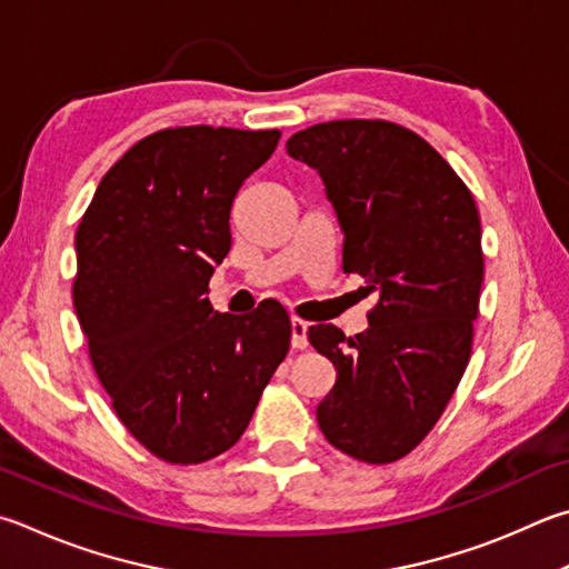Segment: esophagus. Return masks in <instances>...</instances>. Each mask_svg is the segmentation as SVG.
<instances>
[{
  "label": "esophagus",
  "instance_id": "esophagus-1",
  "mask_svg": "<svg viewBox=\"0 0 569 569\" xmlns=\"http://www.w3.org/2000/svg\"><path fill=\"white\" fill-rule=\"evenodd\" d=\"M291 346L298 350L308 348V323L301 318H291Z\"/></svg>",
  "mask_w": 569,
  "mask_h": 569
}]
</instances>
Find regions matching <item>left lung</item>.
<instances>
[{"label": "left lung", "mask_w": 569, "mask_h": 569, "mask_svg": "<svg viewBox=\"0 0 569 569\" xmlns=\"http://www.w3.org/2000/svg\"><path fill=\"white\" fill-rule=\"evenodd\" d=\"M286 149L326 183L343 229V273L378 291L366 333L308 328L338 370L318 426L350 458L396 462L440 420L468 368L485 273L478 206L450 163L400 123H316Z\"/></svg>", "instance_id": "obj_1"}]
</instances>
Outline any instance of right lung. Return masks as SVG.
<instances>
[{
	"label": "right lung",
	"instance_id": "right-lung-1",
	"mask_svg": "<svg viewBox=\"0 0 569 569\" xmlns=\"http://www.w3.org/2000/svg\"><path fill=\"white\" fill-rule=\"evenodd\" d=\"M281 131L149 133L97 186L77 229L71 296L111 408L151 456L196 465L233 448L291 346L278 301L216 313L209 278L231 206Z\"/></svg>",
	"mask_w": 569,
	"mask_h": 569
}]
</instances>
